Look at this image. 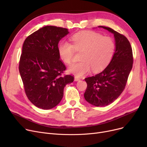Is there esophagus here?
Here are the masks:
<instances>
[{
    "instance_id": "1",
    "label": "esophagus",
    "mask_w": 147,
    "mask_h": 147,
    "mask_svg": "<svg viewBox=\"0 0 147 147\" xmlns=\"http://www.w3.org/2000/svg\"><path fill=\"white\" fill-rule=\"evenodd\" d=\"M80 79L79 78H78V77H75V78H74V81L78 82V81H80Z\"/></svg>"
}]
</instances>
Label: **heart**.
<instances>
[{
	"label": "heart",
	"mask_w": 147,
	"mask_h": 147,
	"mask_svg": "<svg viewBox=\"0 0 147 147\" xmlns=\"http://www.w3.org/2000/svg\"><path fill=\"white\" fill-rule=\"evenodd\" d=\"M71 40L73 45L67 41L61 42L58 45V52L61 58L70 64L75 49L83 51L82 61L68 68V71L76 77L84 76L92 69L94 72L102 71L114 55L115 43L111 37L94 32H83L74 34Z\"/></svg>",
	"instance_id": "heart-1"
}]
</instances>
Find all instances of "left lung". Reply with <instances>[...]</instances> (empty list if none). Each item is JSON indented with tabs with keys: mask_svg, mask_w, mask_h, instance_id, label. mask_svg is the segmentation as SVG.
Segmentation results:
<instances>
[{
	"mask_svg": "<svg viewBox=\"0 0 147 147\" xmlns=\"http://www.w3.org/2000/svg\"><path fill=\"white\" fill-rule=\"evenodd\" d=\"M114 34L115 51L109 64L104 70L85 79L88 86L84 99L96 107L113 102L124 90L132 68V49L127 38L110 27L98 26Z\"/></svg>",
	"mask_w": 147,
	"mask_h": 147,
	"instance_id": "obj_1",
	"label": "left lung"
}]
</instances>
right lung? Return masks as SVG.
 Returning a JSON list of instances; mask_svg holds the SVG:
<instances>
[{
  "label": "right lung",
  "instance_id": "add662e5",
  "mask_svg": "<svg viewBox=\"0 0 147 147\" xmlns=\"http://www.w3.org/2000/svg\"><path fill=\"white\" fill-rule=\"evenodd\" d=\"M68 33L65 28L45 26L28 36L23 44L20 73L27 96L40 109L57 106L66 84L74 81L71 75L62 76L66 68L58 52L59 41Z\"/></svg>",
  "mask_w": 147,
  "mask_h": 147
}]
</instances>
